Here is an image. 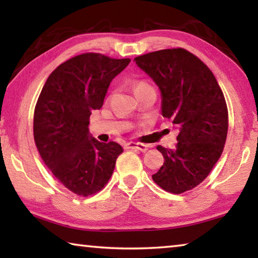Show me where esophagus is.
Returning a JSON list of instances; mask_svg holds the SVG:
<instances>
[{"instance_id": "1", "label": "esophagus", "mask_w": 258, "mask_h": 258, "mask_svg": "<svg viewBox=\"0 0 258 258\" xmlns=\"http://www.w3.org/2000/svg\"><path fill=\"white\" fill-rule=\"evenodd\" d=\"M125 148L126 149H134V150L142 151V153H145V151L148 150V146L145 145V144H136V142H128V144L125 145Z\"/></svg>"}]
</instances>
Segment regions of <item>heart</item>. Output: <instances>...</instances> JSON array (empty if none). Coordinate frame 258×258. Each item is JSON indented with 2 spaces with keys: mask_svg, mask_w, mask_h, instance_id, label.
<instances>
[{
  "mask_svg": "<svg viewBox=\"0 0 258 258\" xmlns=\"http://www.w3.org/2000/svg\"><path fill=\"white\" fill-rule=\"evenodd\" d=\"M146 86H148L146 83H139L137 86H136V91L139 88H142V87H146Z\"/></svg>",
  "mask_w": 258,
  "mask_h": 258,
  "instance_id": "b5f03b06",
  "label": "heart"
}]
</instances>
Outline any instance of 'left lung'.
Returning <instances> with one entry per match:
<instances>
[{"label":"left lung","instance_id":"8db88e82","mask_svg":"<svg viewBox=\"0 0 258 258\" xmlns=\"http://www.w3.org/2000/svg\"><path fill=\"white\" fill-rule=\"evenodd\" d=\"M134 60L157 85L163 117L179 132L174 149L157 147L164 164L153 179L164 190L181 194L200 185L223 153L228 128L224 94L209 68L182 48Z\"/></svg>","mask_w":258,"mask_h":258}]
</instances>
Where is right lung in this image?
I'll use <instances>...</instances> for the list:
<instances>
[{"mask_svg":"<svg viewBox=\"0 0 258 258\" xmlns=\"http://www.w3.org/2000/svg\"><path fill=\"white\" fill-rule=\"evenodd\" d=\"M130 62L94 52L72 57L51 72L36 102V148L57 180L77 195L101 190L122 153L117 142L97 141L88 124L93 110L103 105L110 83Z\"/></svg>","mask_w":258,"mask_h":258,"instance_id":"obj_1","label":"right lung"}]
</instances>
